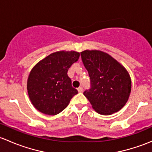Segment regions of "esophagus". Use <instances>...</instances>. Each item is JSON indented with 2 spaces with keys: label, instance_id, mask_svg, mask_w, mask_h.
<instances>
[{
  "label": "esophagus",
  "instance_id": "34e87169",
  "mask_svg": "<svg viewBox=\"0 0 152 152\" xmlns=\"http://www.w3.org/2000/svg\"><path fill=\"white\" fill-rule=\"evenodd\" d=\"M78 90V91L79 92V93H82V92H83V87H79V88L77 89Z\"/></svg>",
  "mask_w": 152,
  "mask_h": 152
}]
</instances>
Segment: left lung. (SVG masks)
I'll return each instance as SVG.
<instances>
[{"label":"left lung","instance_id":"8db88e82","mask_svg":"<svg viewBox=\"0 0 152 152\" xmlns=\"http://www.w3.org/2000/svg\"><path fill=\"white\" fill-rule=\"evenodd\" d=\"M89 73L91 88L84 95L98 113L112 115L121 110L131 93V78L126 69L110 54L99 50L81 52Z\"/></svg>","mask_w":152,"mask_h":152}]
</instances>
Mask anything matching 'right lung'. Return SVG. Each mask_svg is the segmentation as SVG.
<instances>
[{"mask_svg": "<svg viewBox=\"0 0 152 152\" xmlns=\"http://www.w3.org/2000/svg\"><path fill=\"white\" fill-rule=\"evenodd\" d=\"M80 53L60 50L50 53L34 66L27 80L31 104L40 113L55 115L67 107L76 89L71 85L67 70L77 62Z\"/></svg>", "mask_w": 152, "mask_h": 152, "instance_id": "add662e5", "label": "right lung"}]
</instances>
